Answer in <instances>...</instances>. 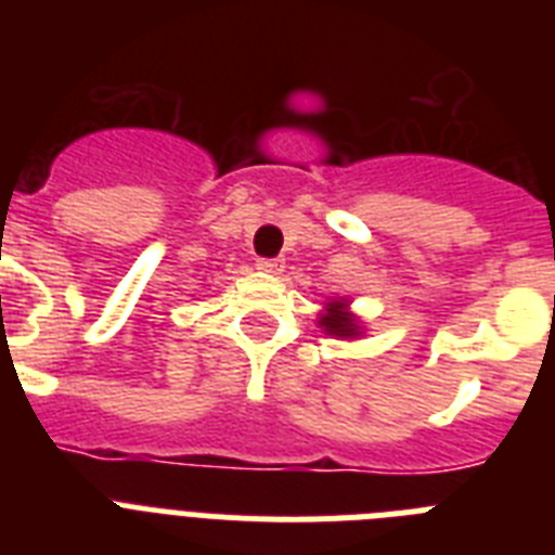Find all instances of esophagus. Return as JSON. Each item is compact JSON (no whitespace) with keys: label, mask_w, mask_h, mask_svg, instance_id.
Masks as SVG:
<instances>
[{"label":"esophagus","mask_w":555,"mask_h":555,"mask_svg":"<svg viewBox=\"0 0 555 555\" xmlns=\"http://www.w3.org/2000/svg\"><path fill=\"white\" fill-rule=\"evenodd\" d=\"M256 268L262 270V273H270V276H279L285 270V262L282 259H256Z\"/></svg>","instance_id":"esophagus-1"}]
</instances>
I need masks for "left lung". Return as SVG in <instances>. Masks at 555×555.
<instances>
[{"label":"left lung","mask_w":555,"mask_h":555,"mask_svg":"<svg viewBox=\"0 0 555 555\" xmlns=\"http://www.w3.org/2000/svg\"><path fill=\"white\" fill-rule=\"evenodd\" d=\"M319 327L333 338H344V341L361 338V333H364L361 319L352 313L349 299H344V296H333V299L324 301V310L319 313Z\"/></svg>","instance_id":"1"}]
</instances>
